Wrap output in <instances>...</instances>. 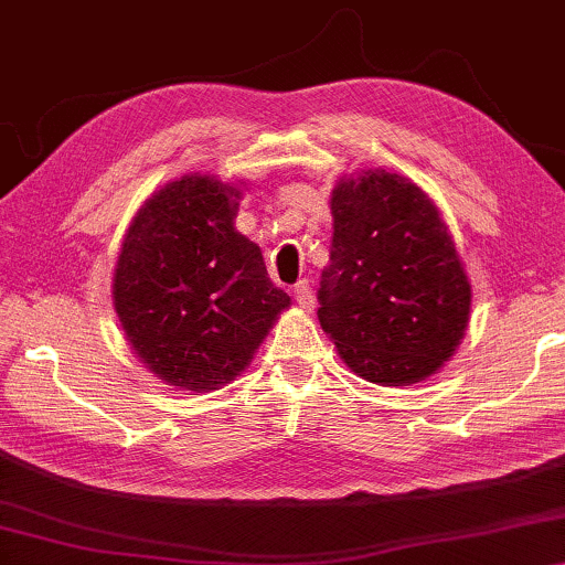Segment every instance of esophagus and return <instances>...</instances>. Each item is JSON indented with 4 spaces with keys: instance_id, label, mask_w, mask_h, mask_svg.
<instances>
[{
    "instance_id": "esophagus-1",
    "label": "esophagus",
    "mask_w": 565,
    "mask_h": 565,
    "mask_svg": "<svg viewBox=\"0 0 565 565\" xmlns=\"http://www.w3.org/2000/svg\"><path fill=\"white\" fill-rule=\"evenodd\" d=\"M291 294H294V301H297L301 309L309 311L311 307H315V294H311V286H309L307 279L297 281V286H294Z\"/></svg>"
}]
</instances>
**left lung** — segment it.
I'll use <instances>...</instances> for the list:
<instances>
[{"label":"left lung","mask_w":565,"mask_h":565,"mask_svg":"<svg viewBox=\"0 0 565 565\" xmlns=\"http://www.w3.org/2000/svg\"><path fill=\"white\" fill-rule=\"evenodd\" d=\"M319 324L349 370L407 387L450 360L470 319V281L443 213L423 188L362 170L331 191Z\"/></svg>","instance_id":"obj_1"}]
</instances>
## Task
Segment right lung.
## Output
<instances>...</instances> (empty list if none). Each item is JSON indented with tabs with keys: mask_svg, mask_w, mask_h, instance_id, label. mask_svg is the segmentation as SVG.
Here are the masks:
<instances>
[{
	"mask_svg": "<svg viewBox=\"0 0 565 565\" xmlns=\"http://www.w3.org/2000/svg\"><path fill=\"white\" fill-rule=\"evenodd\" d=\"M241 188L188 173L140 205L113 303L140 362L175 390L211 392L246 370L291 299L234 218Z\"/></svg>",
	"mask_w": 565,
	"mask_h": 565,
	"instance_id": "obj_1",
	"label": "right lung"
}]
</instances>
